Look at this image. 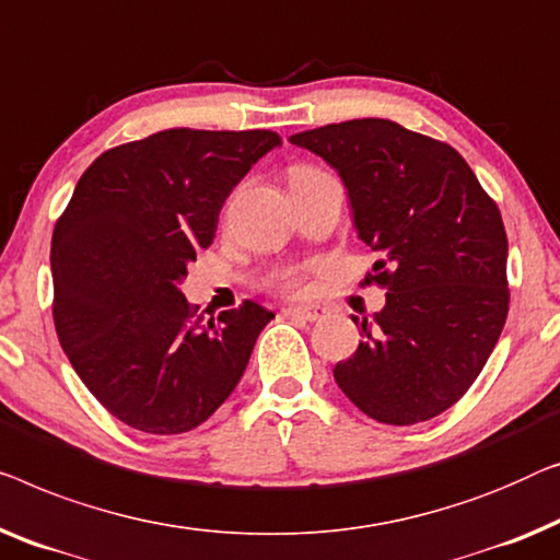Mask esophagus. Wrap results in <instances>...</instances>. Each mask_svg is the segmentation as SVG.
Segmentation results:
<instances>
[{"mask_svg": "<svg viewBox=\"0 0 560 560\" xmlns=\"http://www.w3.org/2000/svg\"><path fill=\"white\" fill-rule=\"evenodd\" d=\"M323 307H311V305H295V307H288L285 315L295 320H305V323H313V320H320L323 318Z\"/></svg>", "mask_w": 560, "mask_h": 560, "instance_id": "1", "label": "esophagus"}]
</instances>
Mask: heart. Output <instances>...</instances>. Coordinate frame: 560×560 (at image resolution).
Returning a JSON list of instances; mask_svg holds the SVG:
<instances>
[{"label": "heart", "mask_w": 560, "mask_h": 560, "mask_svg": "<svg viewBox=\"0 0 560 560\" xmlns=\"http://www.w3.org/2000/svg\"><path fill=\"white\" fill-rule=\"evenodd\" d=\"M318 174H323L320 168H315V166H307V164H298V166H293L290 168V174H288V179L290 182H298V179H311V176H318ZM278 285L285 290V293H298L300 288H303V270H300V267H293V270H285V272H280L278 275Z\"/></svg>", "instance_id": "b5f03b06"}]
</instances>
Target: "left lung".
Returning a JSON list of instances; mask_svg holds the SVG:
<instances>
[{"mask_svg": "<svg viewBox=\"0 0 560 560\" xmlns=\"http://www.w3.org/2000/svg\"><path fill=\"white\" fill-rule=\"evenodd\" d=\"M290 143L343 179L359 237L378 255L363 282L386 290L355 353L336 363V384L381 424L442 415L480 376L508 318L498 205L450 143L394 120L328 124Z\"/></svg>", "mask_w": 560, "mask_h": 560, "instance_id": "8db88e82", "label": "left lung"}]
</instances>
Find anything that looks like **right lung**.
<instances>
[{"instance_id": "obj_1", "label": "right lung", "mask_w": 560, "mask_h": 560, "mask_svg": "<svg viewBox=\"0 0 560 560\" xmlns=\"http://www.w3.org/2000/svg\"><path fill=\"white\" fill-rule=\"evenodd\" d=\"M275 131L168 128L85 168L52 232V318L95 399L145 434H184L222 407L275 318L245 300L209 323L182 282L224 199L280 145Z\"/></svg>"}]
</instances>
